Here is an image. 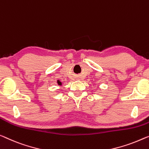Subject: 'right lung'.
Here are the masks:
<instances>
[{"label": "right lung", "mask_w": 149, "mask_h": 149, "mask_svg": "<svg viewBox=\"0 0 149 149\" xmlns=\"http://www.w3.org/2000/svg\"><path fill=\"white\" fill-rule=\"evenodd\" d=\"M57 84H58L59 86H60L62 85V83L59 80H57Z\"/></svg>", "instance_id": "add662e5"}]
</instances>
